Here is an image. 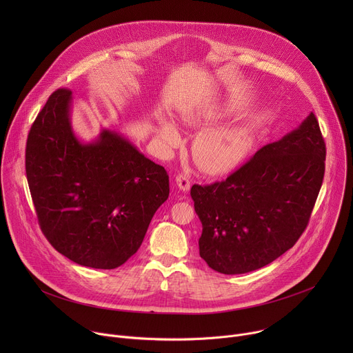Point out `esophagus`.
<instances>
[{"label":"esophagus","instance_id":"34e87169","mask_svg":"<svg viewBox=\"0 0 353 353\" xmlns=\"http://www.w3.org/2000/svg\"><path fill=\"white\" fill-rule=\"evenodd\" d=\"M176 184L183 192H187L190 190V179L185 174H177L176 176Z\"/></svg>","mask_w":353,"mask_h":353}]
</instances>
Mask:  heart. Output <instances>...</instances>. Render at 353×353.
<instances>
[{"label": "heart", "mask_w": 353, "mask_h": 353, "mask_svg": "<svg viewBox=\"0 0 353 353\" xmlns=\"http://www.w3.org/2000/svg\"><path fill=\"white\" fill-rule=\"evenodd\" d=\"M226 114L221 106H198L185 110L181 121L192 128L210 127ZM159 138L166 148H174L181 141L177 124L168 117L159 121ZM254 138L251 131L241 125L211 128L201 132L191 146L195 165L207 174L218 176L234 170L250 154Z\"/></svg>", "instance_id": "heart-1"}]
</instances>
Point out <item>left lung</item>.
Here are the masks:
<instances>
[{
    "label": "left lung",
    "mask_w": 353,
    "mask_h": 353,
    "mask_svg": "<svg viewBox=\"0 0 353 353\" xmlns=\"http://www.w3.org/2000/svg\"><path fill=\"white\" fill-rule=\"evenodd\" d=\"M324 161L325 143L310 113L225 181L194 184L190 194L203 223L201 259L221 274L237 275L281 257L309 223Z\"/></svg>",
    "instance_id": "1"
}]
</instances>
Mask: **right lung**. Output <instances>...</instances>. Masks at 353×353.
<instances>
[{"instance_id":"obj_1","label":"right lung","mask_w":353,"mask_h":353,"mask_svg":"<svg viewBox=\"0 0 353 353\" xmlns=\"http://www.w3.org/2000/svg\"><path fill=\"white\" fill-rule=\"evenodd\" d=\"M71 108L72 92L56 90L29 131L32 199L40 229L59 253L82 267L113 270L142 244L169 196V176L116 130L79 139Z\"/></svg>"}]
</instances>
